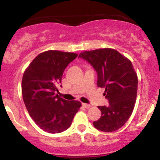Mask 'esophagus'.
Wrapping results in <instances>:
<instances>
[{
	"instance_id": "1",
	"label": "esophagus",
	"mask_w": 160,
	"mask_h": 160,
	"mask_svg": "<svg viewBox=\"0 0 160 160\" xmlns=\"http://www.w3.org/2000/svg\"><path fill=\"white\" fill-rule=\"evenodd\" d=\"M82 107H84L85 108H89L91 107L90 105H89V104H85V103H82Z\"/></svg>"
}]
</instances>
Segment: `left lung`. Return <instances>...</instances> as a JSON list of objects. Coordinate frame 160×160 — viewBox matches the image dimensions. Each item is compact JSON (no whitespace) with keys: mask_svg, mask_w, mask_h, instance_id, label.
<instances>
[{"mask_svg":"<svg viewBox=\"0 0 160 160\" xmlns=\"http://www.w3.org/2000/svg\"><path fill=\"white\" fill-rule=\"evenodd\" d=\"M91 64L98 74L97 85L105 88L108 106H98L100 119L93 125L100 131H117L127 122L135 107L138 76L131 61L116 49L104 48L84 51L79 55Z\"/></svg>","mask_w":160,"mask_h":160,"instance_id":"obj_1","label":"left lung"}]
</instances>
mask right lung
<instances>
[{"mask_svg":"<svg viewBox=\"0 0 160 160\" xmlns=\"http://www.w3.org/2000/svg\"><path fill=\"white\" fill-rule=\"evenodd\" d=\"M77 57L78 54L74 52L45 51L40 53L24 72V103L34 122L49 133L68 129L81 107L79 101L65 100L56 94L64 71Z\"/></svg>","mask_w":160,"mask_h":160,"instance_id":"right-lung-1","label":"right lung"}]
</instances>
